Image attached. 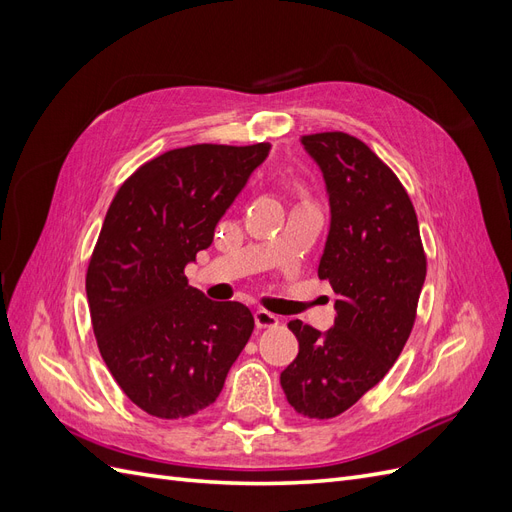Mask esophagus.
I'll return each instance as SVG.
<instances>
[{
	"label": "esophagus",
	"mask_w": 512,
	"mask_h": 512,
	"mask_svg": "<svg viewBox=\"0 0 512 512\" xmlns=\"http://www.w3.org/2000/svg\"><path fill=\"white\" fill-rule=\"evenodd\" d=\"M254 322H256L258 329H269V327H275V324L280 322V318H277L271 312H267V309H256V312H254Z\"/></svg>",
	"instance_id": "1"
}]
</instances>
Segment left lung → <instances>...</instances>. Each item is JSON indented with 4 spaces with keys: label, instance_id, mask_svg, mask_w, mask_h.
Instances as JSON below:
<instances>
[{
    "label": "left lung",
    "instance_id": "obj_1",
    "mask_svg": "<svg viewBox=\"0 0 512 512\" xmlns=\"http://www.w3.org/2000/svg\"><path fill=\"white\" fill-rule=\"evenodd\" d=\"M324 175L331 230L318 277L335 292L327 333L301 320L288 329L299 354L280 376L305 418H333L389 374L416 320L427 256L412 200L393 170L346 132L301 136Z\"/></svg>",
    "mask_w": 512,
    "mask_h": 512
}]
</instances>
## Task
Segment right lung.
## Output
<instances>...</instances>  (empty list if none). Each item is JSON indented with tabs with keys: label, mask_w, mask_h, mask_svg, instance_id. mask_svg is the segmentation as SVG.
<instances>
[{
	"label": "right lung",
	"mask_w": 512,
	"mask_h": 512,
	"mask_svg": "<svg viewBox=\"0 0 512 512\" xmlns=\"http://www.w3.org/2000/svg\"><path fill=\"white\" fill-rule=\"evenodd\" d=\"M269 149H170L134 170L106 211L85 277L91 324L119 389L151 416L211 406L254 331L250 309L209 301L183 269Z\"/></svg>",
	"instance_id": "1"
}]
</instances>
